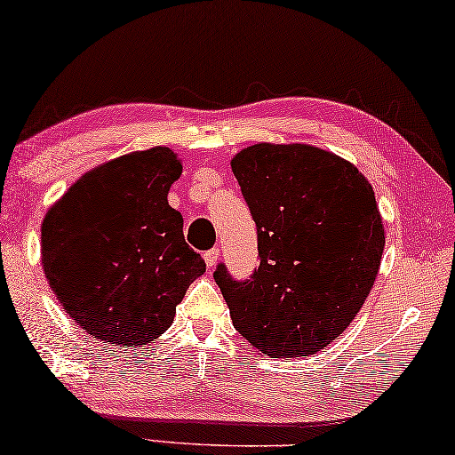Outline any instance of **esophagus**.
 <instances>
[{
  "instance_id": "34e87169",
  "label": "esophagus",
  "mask_w": 455,
  "mask_h": 455,
  "mask_svg": "<svg viewBox=\"0 0 455 455\" xmlns=\"http://www.w3.org/2000/svg\"><path fill=\"white\" fill-rule=\"evenodd\" d=\"M219 257H220V251L219 249H210V251H206L204 253V261H206V266L212 269L216 263H219Z\"/></svg>"
}]
</instances>
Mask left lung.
Wrapping results in <instances>:
<instances>
[{
  "mask_svg": "<svg viewBox=\"0 0 455 455\" xmlns=\"http://www.w3.org/2000/svg\"><path fill=\"white\" fill-rule=\"evenodd\" d=\"M230 169L261 259L247 282L214 271L235 329L263 355H313L349 327L376 282L386 236L374 189L354 163L302 142H257Z\"/></svg>",
  "mask_w": 455,
  "mask_h": 455,
  "instance_id": "left-lung-1",
  "label": "left lung"
}]
</instances>
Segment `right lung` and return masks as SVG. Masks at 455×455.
<instances>
[{"instance_id":"add662e5","label":"right lung","mask_w":455,"mask_h":455,"mask_svg":"<svg viewBox=\"0 0 455 455\" xmlns=\"http://www.w3.org/2000/svg\"><path fill=\"white\" fill-rule=\"evenodd\" d=\"M180 175L181 159L167 147L122 155L81 175L44 214L40 251L49 286L100 341L151 343L206 271L167 202Z\"/></svg>"}]
</instances>
